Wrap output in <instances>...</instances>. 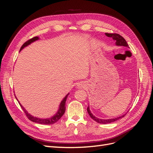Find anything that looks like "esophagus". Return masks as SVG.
<instances>
[{"label":"esophagus","instance_id":"1","mask_svg":"<svg viewBox=\"0 0 153 153\" xmlns=\"http://www.w3.org/2000/svg\"><path fill=\"white\" fill-rule=\"evenodd\" d=\"M84 83L82 82H80V83H78V84H76V88L77 89H82V88L84 87Z\"/></svg>","mask_w":153,"mask_h":153}]
</instances>
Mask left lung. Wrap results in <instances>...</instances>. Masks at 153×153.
<instances>
[{"instance_id": "1", "label": "left lung", "mask_w": 153, "mask_h": 153, "mask_svg": "<svg viewBox=\"0 0 153 153\" xmlns=\"http://www.w3.org/2000/svg\"><path fill=\"white\" fill-rule=\"evenodd\" d=\"M105 35L108 37H110V38H112V39H114V41L115 42V45L118 46V47H128V45L127 43V42L126 41L123 37L121 36H120L118 34H108V33H105ZM87 112L89 114V115H90V117L95 121L96 122L100 123V124H108V123H113L114 121H116L117 120L123 118L125 115L124 114L121 116H119L117 117H115V118H112V119H100L98 117H95L94 115L92 114L90 110V108H89V105L87 107Z\"/></svg>"}]
</instances>
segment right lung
Wrapping results in <instances>:
<instances>
[{
    "instance_id": "right-lung-1",
    "label": "right lung",
    "mask_w": 153,
    "mask_h": 153,
    "mask_svg": "<svg viewBox=\"0 0 153 153\" xmlns=\"http://www.w3.org/2000/svg\"><path fill=\"white\" fill-rule=\"evenodd\" d=\"M39 38L38 36H36L34 37V38H32L30 39H29V41H27V42H25L24 45H22V47H21L20 48V50H22L23 49H24V48H25L26 47H27V46H29V45H30L31 43H34V41H37V40H39ZM69 93H68L66 94V96L64 97V98H63V100L61 101V103H60L59 105V108H58V110L57 112H56V114H55L53 116L50 117H48V118H39V117H34L33 116V115H32L31 114H30L26 110V109L18 101V99L16 98V97L15 96V98L17 100V101L19 102V104L20 105L22 108L23 109V110L24 111V112L25 113L26 115L27 116V117L29 118V120H30L31 121L34 122V123H38V124H54L56 122H57L61 118V117L62 116V115H64V112H65V110H66V100L68 98V96L69 95Z\"/></svg>"
}]
</instances>
